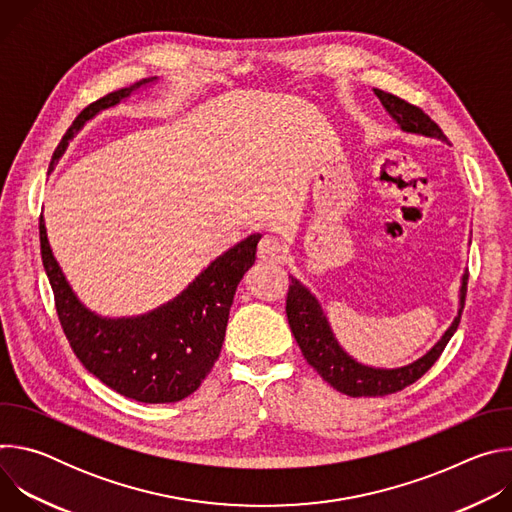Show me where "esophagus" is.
Returning a JSON list of instances; mask_svg holds the SVG:
<instances>
[{
	"instance_id": "1",
	"label": "esophagus",
	"mask_w": 512,
	"mask_h": 512,
	"mask_svg": "<svg viewBox=\"0 0 512 512\" xmlns=\"http://www.w3.org/2000/svg\"><path fill=\"white\" fill-rule=\"evenodd\" d=\"M257 257L261 261H269V263H281L285 259V247L275 239V237H269L265 235L261 241H259V247H257Z\"/></svg>"
}]
</instances>
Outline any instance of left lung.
<instances>
[{"label":"left lung","instance_id":"left-lung-1","mask_svg":"<svg viewBox=\"0 0 512 512\" xmlns=\"http://www.w3.org/2000/svg\"><path fill=\"white\" fill-rule=\"evenodd\" d=\"M375 95L381 99L383 107L401 125L403 131L421 133L427 137H437V139L448 141L442 127L437 125L421 107L411 105L405 99L385 93L381 89H375ZM466 285H468V273H464V277H462L458 318L446 330L442 340L437 342L425 356L415 360L413 364H407V367L393 369V371L362 367V364L352 360L338 346L316 298L294 277H291V283L287 289L285 314H287L291 334H294L296 342L300 344L304 358L330 387H334L336 391H340L348 397H385V395H393V393L403 391L405 387L413 385L417 379H421L433 367L435 360L442 356L446 344L458 330L462 310H464V300H466Z\"/></svg>","mask_w":512,"mask_h":512}]
</instances>
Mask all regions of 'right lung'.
Listing matches in <instances>:
<instances>
[{"mask_svg":"<svg viewBox=\"0 0 512 512\" xmlns=\"http://www.w3.org/2000/svg\"><path fill=\"white\" fill-rule=\"evenodd\" d=\"M150 81L154 79H143L85 107L58 143L52 164L87 119L117 105ZM259 239L261 235H251L214 259L166 306L139 318L107 320L91 314L72 294L50 251L46 227L40 218L42 263L72 352L101 383L139 403L182 401L208 377L225 342L237 285L255 263Z\"/></svg>","mask_w":512,"mask_h":512,"instance_id":"obj_1","label":"right lung"}]
</instances>
